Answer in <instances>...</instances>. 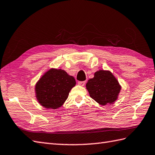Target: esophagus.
Masks as SVG:
<instances>
[{"label":"esophagus","mask_w":155,"mask_h":155,"mask_svg":"<svg viewBox=\"0 0 155 155\" xmlns=\"http://www.w3.org/2000/svg\"><path fill=\"white\" fill-rule=\"evenodd\" d=\"M78 83L79 85L83 86H84L85 84H86V81H79V82H78Z\"/></svg>","instance_id":"esophagus-1"}]
</instances>
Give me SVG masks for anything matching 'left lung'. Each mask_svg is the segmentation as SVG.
<instances>
[{
	"instance_id": "obj_1",
	"label": "left lung",
	"mask_w": 155,
	"mask_h": 155,
	"mask_svg": "<svg viewBox=\"0 0 155 155\" xmlns=\"http://www.w3.org/2000/svg\"><path fill=\"white\" fill-rule=\"evenodd\" d=\"M86 88L92 99L102 106L113 103L117 98L121 86L110 71H99L86 83Z\"/></svg>"
}]
</instances>
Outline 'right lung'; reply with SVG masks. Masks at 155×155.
<instances>
[{
	"mask_svg": "<svg viewBox=\"0 0 155 155\" xmlns=\"http://www.w3.org/2000/svg\"><path fill=\"white\" fill-rule=\"evenodd\" d=\"M75 84L74 77L65 71L51 69L39 79L35 86L37 99L46 108H58L65 102Z\"/></svg>",
	"mask_w": 155,
	"mask_h": 155,
	"instance_id": "right-lung-1",
	"label": "right lung"
}]
</instances>
